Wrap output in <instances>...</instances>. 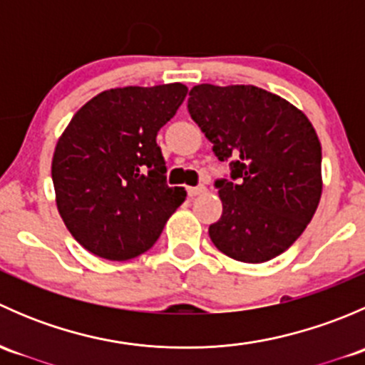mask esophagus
Masks as SVG:
<instances>
[{"label":"esophagus","mask_w":365,"mask_h":365,"mask_svg":"<svg viewBox=\"0 0 365 365\" xmlns=\"http://www.w3.org/2000/svg\"><path fill=\"white\" fill-rule=\"evenodd\" d=\"M187 192H189L190 197H196V196H200V194H205L206 192V187L205 185L189 187V189H187Z\"/></svg>","instance_id":"esophagus-1"}]
</instances>
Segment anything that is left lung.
<instances>
[{"label": "left lung", "instance_id": "obj_1", "mask_svg": "<svg viewBox=\"0 0 365 365\" xmlns=\"http://www.w3.org/2000/svg\"><path fill=\"white\" fill-rule=\"evenodd\" d=\"M192 120L231 160L217 180L222 215L208 227L213 245L242 263H264L304 233L323 190L322 145L304 111L251 84H197L189 93Z\"/></svg>", "mask_w": 365, "mask_h": 365}]
</instances>
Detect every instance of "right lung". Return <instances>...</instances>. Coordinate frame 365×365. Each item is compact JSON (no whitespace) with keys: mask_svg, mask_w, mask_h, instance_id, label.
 I'll return each instance as SVG.
<instances>
[{"mask_svg":"<svg viewBox=\"0 0 365 365\" xmlns=\"http://www.w3.org/2000/svg\"><path fill=\"white\" fill-rule=\"evenodd\" d=\"M187 91L182 83L106 90L60 135L51 164L56 206L86 251L109 261L146 252L185 201L183 187L165 183L157 132Z\"/></svg>","mask_w":365,"mask_h":365,"instance_id":"obj_1","label":"right lung"}]
</instances>
